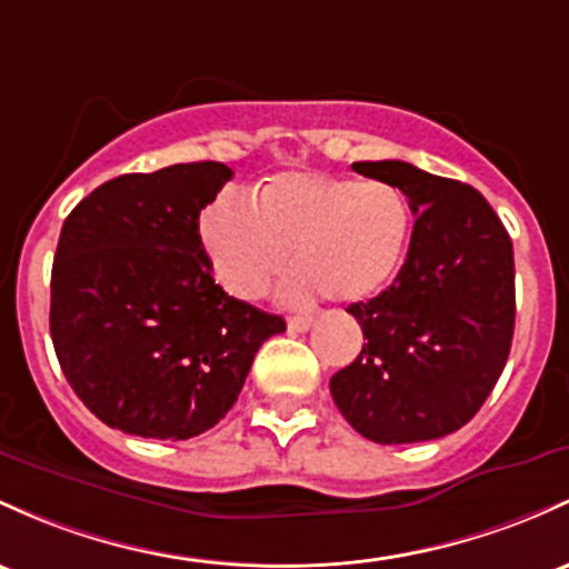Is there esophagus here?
Masks as SVG:
<instances>
[{"label":"esophagus","mask_w":569,"mask_h":569,"mask_svg":"<svg viewBox=\"0 0 569 569\" xmlns=\"http://www.w3.org/2000/svg\"><path fill=\"white\" fill-rule=\"evenodd\" d=\"M310 327H313V316H291L289 318L291 332H308Z\"/></svg>","instance_id":"esophagus-1"}]
</instances>
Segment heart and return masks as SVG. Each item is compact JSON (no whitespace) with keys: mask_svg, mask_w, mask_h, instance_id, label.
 I'll return each mask as SVG.
<instances>
[{"mask_svg":"<svg viewBox=\"0 0 569 569\" xmlns=\"http://www.w3.org/2000/svg\"><path fill=\"white\" fill-rule=\"evenodd\" d=\"M410 208L397 186L327 172H283L261 186L256 202L221 197L204 210L202 242L229 295L256 299L291 259L286 302L323 295L365 302L402 267Z\"/></svg>","mask_w":569,"mask_h":569,"instance_id":"obj_1","label":"heart"}]
</instances>
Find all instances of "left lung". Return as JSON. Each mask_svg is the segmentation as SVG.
<instances>
[{
  "instance_id": "8db88e82",
  "label": "left lung",
  "mask_w": 569,
  "mask_h": 569,
  "mask_svg": "<svg viewBox=\"0 0 569 569\" xmlns=\"http://www.w3.org/2000/svg\"><path fill=\"white\" fill-rule=\"evenodd\" d=\"M408 197L416 223L395 283L348 308L365 346L329 380L346 421L380 446L465 427L502 376L516 323L513 242L483 193L408 161H356Z\"/></svg>"
}]
</instances>
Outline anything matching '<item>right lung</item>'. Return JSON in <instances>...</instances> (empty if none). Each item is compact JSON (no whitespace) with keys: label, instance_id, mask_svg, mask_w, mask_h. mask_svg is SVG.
<instances>
[{"label":"right lung","instance_id":"1","mask_svg":"<svg viewBox=\"0 0 569 569\" xmlns=\"http://www.w3.org/2000/svg\"><path fill=\"white\" fill-rule=\"evenodd\" d=\"M232 170L191 161L112 178L61 227L51 337L64 378L99 421L189 440L216 427L253 356L286 321L213 280L199 213Z\"/></svg>","mask_w":569,"mask_h":569}]
</instances>
